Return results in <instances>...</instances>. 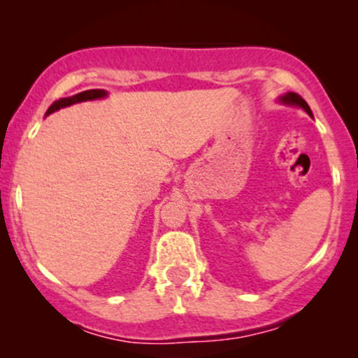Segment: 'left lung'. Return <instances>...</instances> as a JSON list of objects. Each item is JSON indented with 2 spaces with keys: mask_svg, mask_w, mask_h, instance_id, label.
Here are the masks:
<instances>
[{
  "mask_svg": "<svg viewBox=\"0 0 358 358\" xmlns=\"http://www.w3.org/2000/svg\"><path fill=\"white\" fill-rule=\"evenodd\" d=\"M281 101L285 102V104H293V106H299V108H303L306 110L308 114H310L311 116V109H310V106L306 104V101L303 99L301 96H298L296 92H287L286 96H282L281 97Z\"/></svg>",
  "mask_w": 358,
  "mask_h": 358,
  "instance_id": "8db88e82",
  "label": "left lung"
}]
</instances>
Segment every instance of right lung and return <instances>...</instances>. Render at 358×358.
<instances>
[{
    "label": "right lung",
    "instance_id": "add662e5",
    "mask_svg": "<svg viewBox=\"0 0 358 358\" xmlns=\"http://www.w3.org/2000/svg\"><path fill=\"white\" fill-rule=\"evenodd\" d=\"M104 96H106V90H102V89L84 90V92L76 94V96H72V97H64V99L55 101V102H53V104L50 106V108H48L47 114H52L53 110H57V109H60V108H67V106L76 104V102L90 101V99H99V97H104Z\"/></svg>",
    "mask_w": 358,
    "mask_h": 358
}]
</instances>
